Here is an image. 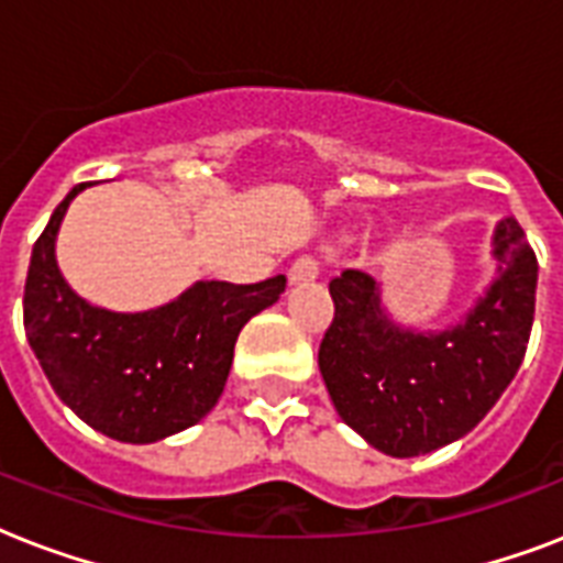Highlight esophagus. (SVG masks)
<instances>
[{"label": "esophagus", "instance_id": "obj_1", "mask_svg": "<svg viewBox=\"0 0 563 563\" xmlns=\"http://www.w3.org/2000/svg\"><path fill=\"white\" fill-rule=\"evenodd\" d=\"M318 277V265L312 256H298L289 268V280L291 283H312Z\"/></svg>", "mask_w": 563, "mask_h": 563}]
</instances>
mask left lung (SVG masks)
Listing matches in <instances>:
<instances>
[{"mask_svg": "<svg viewBox=\"0 0 563 563\" xmlns=\"http://www.w3.org/2000/svg\"><path fill=\"white\" fill-rule=\"evenodd\" d=\"M494 280L455 324L418 330L394 321L383 286L344 268L330 280L335 318L318 368L339 418L394 459L464 438L515 379L534 321L538 260L515 219L490 236Z\"/></svg>", "mask_w": 563, "mask_h": 563, "instance_id": "obj_1", "label": "left lung"}]
</instances>
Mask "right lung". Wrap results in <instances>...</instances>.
Segmentation results:
<instances>
[{"mask_svg": "<svg viewBox=\"0 0 563 563\" xmlns=\"http://www.w3.org/2000/svg\"><path fill=\"white\" fill-rule=\"evenodd\" d=\"M75 187L31 251L25 335L55 394L96 432L154 444L184 432L219 402L242 327L280 300L286 277L236 286L198 280L145 312L92 307L57 268L55 242Z\"/></svg>", "mask_w": 563, "mask_h": 563, "instance_id": "obj_1", "label": "right lung"}]
</instances>
